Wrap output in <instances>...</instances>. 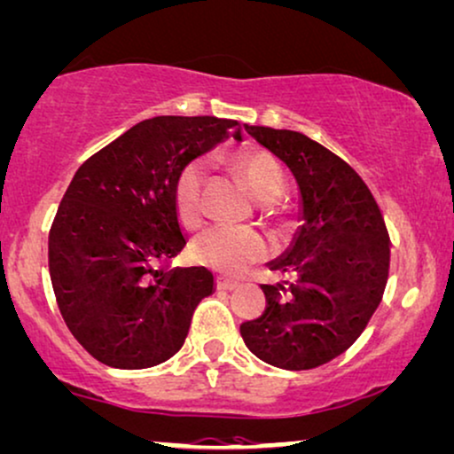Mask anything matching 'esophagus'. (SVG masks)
Returning a JSON list of instances; mask_svg holds the SVG:
<instances>
[{
	"instance_id": "esophagus-1",
	"label": "esophagus",
	"mask_w": 454,
	"mask_h": 454,
	"mask_svg": "<svg viewBox=\"0 0 454 454\" xmlns=\"http://www.w3.org/2000/svg\"><path fill=\"white\" fill-rule=\"evenodd\" d=\"M216 286L221 290H236L239 286L238 278H229V276H218L216 278Z\"/></svg>"
}]
</instances>
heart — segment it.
<instances>
[{
  "mask_svg": "<svg viewBox=\"0 0 454 454\" xmlns=\"http://www.w3.org/2000/svg\"><path fill=\"white\" fill-rule=\"evenodd\" d=\"M236 166L248 183L250 192L256 200H278L286 187V176H284L282 164L273 158L270 151L248 147L236 153ZM206 166L204 160L187 161L178 172L175 181V201L178 216L187 225H195L200 221L204 201L201 192L206 183ZM270 250L267 239L259 231L248 227L227 225L218 223L200 233L193 244V253L204 265L215 267L218 271L238 273L244 271L250 262L262 259Z\"/></svg>",
  "mask_w": 454,
  "mask_h": 454,
  "instance_id": "heart-1",
  "label": "heart"
}]
</instances>
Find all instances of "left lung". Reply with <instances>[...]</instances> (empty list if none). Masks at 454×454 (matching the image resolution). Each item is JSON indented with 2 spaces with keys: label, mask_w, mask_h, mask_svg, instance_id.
<instances>
[{
  "label": "left lung",
  "mask_w": 454,
  "mask_h": 454,
  "mask_svg": "<svg viewBox=\"0 0 454 454\" xmlns=\"http://www.w3.org/2000/svg\"><path fill=\"white\" fill-rule=\"evenodd\" d=\"M248 132L293 172L301 225L267 262L293 282L262 284L265 313L239 333L262 362L309 371L349 349L377 311L389 276V231L368 184L337 153L303 132Z\"/></svg>",
  "instance_id": "1"
}]
</instances>
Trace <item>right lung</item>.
Wrapping results in <instances>:
<instances>
[{"label": "right lung", "instance_id": "1", "mask_svg": "<svg viewBox=\"0 0 454 454\" xmlns=\"http://www.w3.org/2000/svg\"><path fill=\"white\" fill-rule=\"evenodd\" d=\"M229 137L242 141L236 120L151 117L73 176L50 229V278L67 326L98 362L126 371L166 362L187 339L195 307L215 293L206 267L166 271L161 262L187 244L178 172Z\"/></svg>", "mask_w": 454, "mask_h": 454}]
</instances>
